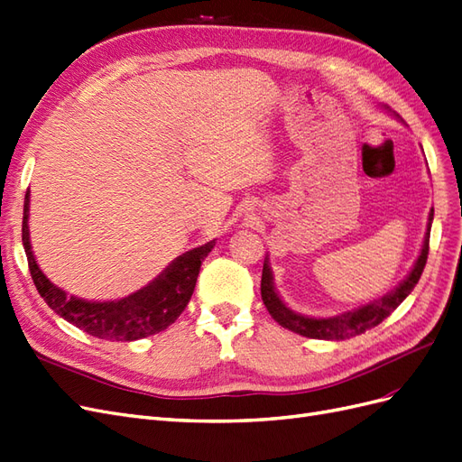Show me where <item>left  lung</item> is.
I'll return each instance as SVG.
<instances>
[{
  "instance_id": "left-lung-1",
  "label": "left lung",
  "mask_w": 462,
  "mask_h": 462,
  "mask_svg": "<svg viewBox=\"0 0 462 462\" xmlns=\"http://www.w3.org/2000/svg\"><path fill=\"white\" fill-rule=\"evenodd\" d=\"M432 219H434V208H432L430 216H428V229L424 235L420 256L415 262V267L411 269L407 279L400 286H397L395 291L388 292L386 296L371 301V304H367V306H361L357 310L346 311L337 317L315 319V317L300 315V313H294L292 310L286 308L282 304V300L279 298V294L275 292L272 269H269L267 260H265L263 272H262V300H263L269 315H272L281 327L289 328L296 334H301V337L319 338V340H347V338L357 337V334H363L365 330L380 325L411 294V291L415 289V284L419 282V279L424 272V265L428 260V248H430Z\"/></svg>"
}]
</instances>
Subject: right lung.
<instances>
[{
	"label": "right lung",
	"mask_w": 462,
	"mask_h": 462,
	"mask_svg": "<svg viewBox=\"0 0 462 462\" xmlns=\"http://www.w3.org/2000/svg\"><path fill=\"white\" fill-rule=\"evenodd\" d=\"M28 208L30 193L26 190L23 216V245L28 258L30 275L40 296L62 319L101 340L132 342L168 328L187 308L195 291L200 265L216 243L210 241L181 254L161 275L149 282L145 289H141L130 296L113 301H88L76 296H67L65 291L57 289L42 273L30 246Z\"/></svg>",
	"instance_id": "right-lung-1"
}]
</instances>
